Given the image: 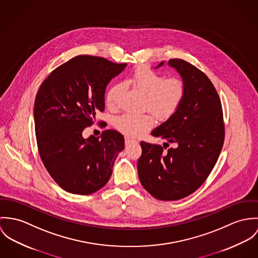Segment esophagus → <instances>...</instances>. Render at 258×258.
<instances>
[{"label":"esophagus","mask_w":258,"mask_h":258,"mask_svg":"<svg viewBox=\"0 0 258 258\" xmlns=\"http://www.w3.org/2000/svg\"><path fill=\"white\" fill-rule=\"evenodd\" d=\"M124 143L127 145V144H131V143H138V141L130 138V137H125L124 138Z\"/></svg>","instance_id":"obj_1"}]
</instances>
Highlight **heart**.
I'll list each match as a JSON object with an SVG mask.
<instances>
[{
  "instance_id": "obj_1",
  "label": "heart",
  "mask_w": 258,
  "mask_h": 258,
  "mask_svg": "<svg viewBox=\"0 0 258 258\" xmlns=\"http://www.w3.org/2000/svg\"><path fill=\"white\" fill-rule=\"evenodd\" d=\"M127 82L146 96L145 107L159 120H166L174 115L186 95V85L181 78L166 79L164 75L145 65L138 67ZM120 91L119 83L109 88L106 94V103L109 108L114 109L116 106ZM153 124L154 118L150 114H124L115 119L116 130L133 138L142 136Z\"/></svg>"
}]
</instances>
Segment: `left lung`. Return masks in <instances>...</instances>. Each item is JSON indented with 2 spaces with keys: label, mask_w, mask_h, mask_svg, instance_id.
<instances>
[{
  "label": "left lung",
  "mask_w": 258,
  "mask_h": 258,
  "mask_svg": "<svg viewBox=\"0 0 258 258\" xmlns=\"http://www.w3.org/2000/svg\"><path fill=\"white\" fill-rule=\"evenodd\" d=\"M168 64L182 76L186 95L177 112L151 133L166 141L163 146L141 143L138 172L151 196L176 201L199 189L215 167L225 142V122L221 99L208 76L183 59L172 58ZM170 143L174 147L167 150Z\"/></svg>",
  "instance_id": "1"
}]
</instances>
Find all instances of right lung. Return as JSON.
Here are the masks:
<instances>
[{"mask_svg":"<svg viewBox=\"0 0 258 258\" xmlns=\"http://www.w3.org/2000/svg\"><path fill=\"white\" fill-rule=\"evenodd\" d=\"M125 66L78 55L55 68L37 91L33 113L38 153L52 179L69 193L90 195L104 187L124 148L123 137L114 130L87 140L82 132L104 111L106 87Z\"/></svg>","mask_w":258,"mask_h":258,"instance_id":"obj_1","label":"right lung"}]
</instances>
